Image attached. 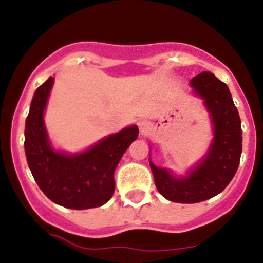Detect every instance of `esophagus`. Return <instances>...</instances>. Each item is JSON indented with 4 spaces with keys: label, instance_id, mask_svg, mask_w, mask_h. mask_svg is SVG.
I'll list each match as a JSON object with an SVG mask.
<instances>
[{
    "label": "esophagus",
    "instance_id": "obj_1",
    "mask_svg": "<svg viewBox=\"0 0 263 263\" xmlns=\"http://www.w3.org/2000/svg\"><path fill=\"white\" fill-rule=\"evenodd\" d=\"M138 126H139V130L142 134L147 133L148 129H149V121L145 120V119H139L138 120Z\"/></svg>",
    "mask_w": 263,
    "mask_h": 263
}]
</instances>
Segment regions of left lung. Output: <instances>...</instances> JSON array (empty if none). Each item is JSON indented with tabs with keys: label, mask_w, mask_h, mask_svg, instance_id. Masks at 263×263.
Instances as JSON below:
<instances>
[{
	"label": "left lung",
	"mask_w": 263,
	"mask_h": 263,
	"mask_svg": "<svg viewBox=\"0 0 263 263\" xmlns=\"http://www.w3.org/2000/svg\"><path fill=\"white\" fill-rule=\"evenodd\" d=\"M191 85L211 114L215 137L209 152L184 178L149 161L157 191L176 203H198L221 193L235 175L241 155L240 118L228 85L209 71L194 77Z\"/></svg>",
	"instance_id": "left-lung-1"
}]
</instances>
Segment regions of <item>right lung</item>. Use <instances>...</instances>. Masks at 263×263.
I'll use <instances>...</instances> for the list:
<instances>
[{
  "instance_id": "right-lung-1",
  "label": "right lung",
  "mask_w": 263,
  "mask_h": 263,
  "mask_svg": "<svg viewBox=\"0 0 263 263\" xmlns=\"http://www.w3.org/2000/svg\"><path fill=\"white\" fill-rule=\"evenodd\" d=\"M52 84L53 78L49 77L38 87L25 121V155L33 178L41 191L60 206L72 210L102 206L112 197L114 173L125 151L138 138V126L108 135L85 152H56L43 121Z\"/></svg>"
}]
</instances>
